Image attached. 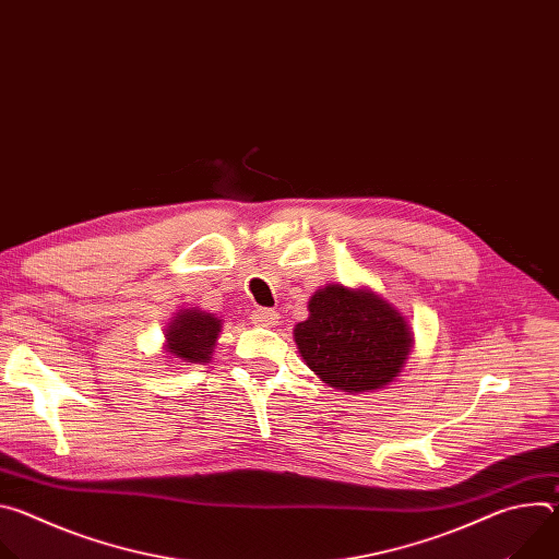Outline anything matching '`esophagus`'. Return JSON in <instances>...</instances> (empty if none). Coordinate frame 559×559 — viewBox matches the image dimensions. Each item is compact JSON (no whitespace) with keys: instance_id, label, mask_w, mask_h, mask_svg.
I'll return each mask as SVG.
<instances>
[{"instance_id":"1","label":"esophagus","mask_w":559,"mask_h":559,"mask_svg":"<svg viewBox=\"0 0 559 559\" xmlns=\"http://www.w3.org/2000/svg\"><path fill=\"white\" fill-rule=\"evenodd\" d=\"M252 323L259 328H274L278 323V313L274 309H254L252 311Z\"/></svg>"}]
</instances>
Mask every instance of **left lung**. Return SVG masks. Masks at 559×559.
Instances as JSON below:
<instances>
[{"mask_svg": "<svg viewBox=\"0 0 559 559\" xmlns=\"http://www.w3.org/2000/svg\"><path fill=\"white\" fill-rule=\"evenodd\" d=\"M307 309L294 343L325 384L365 393L391 384L405 369L414 349L412 325L378 292L330 283L311 294Z\"/></svg>", "mask_w": 559, "mask_h": 559, "instance_id": "8db88e82", "label": "left lung"}]
</instances>
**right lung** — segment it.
Here are the masks:
<instances>
[{"instance_id": "obj_1", "label": "right lung", "mask_w": 559, "mask_h": 559, "mask_svg": "<svg viewBox=\"0 0 559 559\" xmlns=\"http://www.w3.org/2000/svg\"><path fill=\"white\" fill-rule=\"evenodd\" d=\"M223 318L201 307L179 309L166 328L164 354L183 365H203L212 360Z\"/></svg>"}]
</instances>
